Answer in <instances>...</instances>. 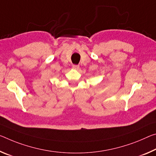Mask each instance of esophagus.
Wrapping results in <instances>:
<instances>
[{
  "label": "esophagus",
  "instance_id": "34e87169",
  "mask_svg": "<svg viewBox=\"0 0 156 156\" xmlns=\"http://www.w3.org/2000/svg\"><path fill=\"white\" fill-rule=\"evenodd\" d=\"M72 67L73 69H79V66L78 65H73L72 66Z\"/></svg>",
  "mask_w": 156,
  "mask_h": 156
}]
</instances>
